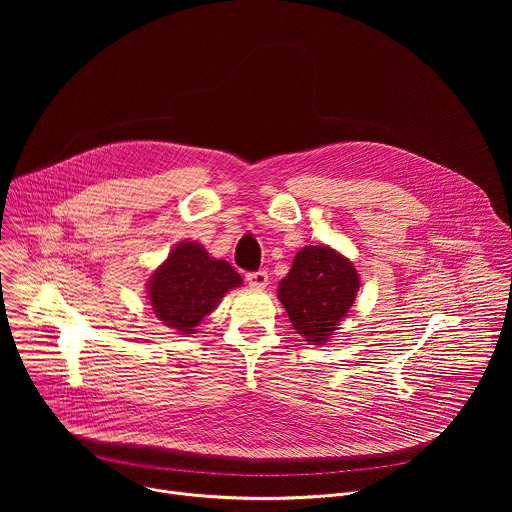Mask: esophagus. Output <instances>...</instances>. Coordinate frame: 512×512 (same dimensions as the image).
I'll list each match as a JSON object with an SVG mask.
<instances>
[{"mask_svg":"<svg viewBox=\"0 0 512 512\" xmlns=\"http://www.w3.org/2000/svg\"><path fill=\"white\" fill-rule=\"evenodd\" d=\"M247 283H249L251 287L261 289V287H265V285L269 283V275H267V271H253V273H247Z\"/></svg>","mask_w":512,"mask_h":512,"instance_id":"1","label":"esophagus"}]
</instances>
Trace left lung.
Segmentation results:
<instances>
[{"label": "left lung", "instance_id": "obj_1", "mask_svg": "<svg viewBox=\"0 0 512 512\" xmlns=\"http://www.w3.org/2000/svg\"><path fill=\"white\" fill-rule=\"evenodd\" d=\"M358 287L360 277L352 261L328 245H310L294 257V265L279 281L277 298L296 332L322 346L350 312Z\"/></svg>", "mask_w": 512, "mask_h": 512}]
</instances>
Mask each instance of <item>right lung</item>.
Listing matches in <instances>:
<instances>
[{
    "label": "right lung",
    "instance_id": "add662e5",
    "mask_svg": "<svg viewBox=\"0 0 512 512\" xmlns=\"http://www.w3.org/2000/svg\"><path fill=\"white\" fill-rule=\"evenodd\" d=\"M243 277L194 241L178 243L148 281V300L164 326L194 334L198 324Z\"/></svg>",
    "mask_w": 512,
    "mask_h": 512
}]
</instances>
